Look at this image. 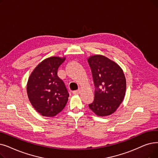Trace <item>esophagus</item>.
Returning a JSON list of instances; mask_svg holds the SVG:
<instances>
[{
	"label": "esophagus",
	"mask_w": 158,
	"mask_h": 158,
	"mask_svg": "<svg viewBox=\"0 0 158 158\" xmlns=\"http://www.w3.org/2000/svg\"><path fill=\"white\" fill-rule=\"evenodd\" d=\"M72 93H73V94H74V95H76V94H79L81 93V90H77L73 91Z\"/></svg>",
	"instance_id": "obj_1"
}]
</instances>
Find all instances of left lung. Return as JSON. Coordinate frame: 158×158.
Segmentation results:
<instances>
[{"label":"left lung","instance_id":"1","mask_svg":"<svg viewBox=\"0 0 158 158\" xmlns=\"http://www.w3.org/2000/svg\"><path fill=\"white\" fill-rule=\"evenodd\" d=\"M95 86L94 99L88 106L99 116L114 113L124 99L126 79L119 66L108 58L95 55L88 58Z\"/></svg>","mask_w":158,"mask_h":158}]
</instances>
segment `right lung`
<instances>
[{"label":"right lung","instance_id":"obj_1","mask_svg":"<svg viewBox=\"0 0 158 158\" xmlns=\"http://www.w3.org/2000/svg\"><path fill=\"white\" fill-rule=\"evenodd\" d=\"M65 58L52 57L42 61L33 71L27 84L32 106L42 115L53 117L64 109L69 94L57 70Z\"/></svg>","mask_w":158,"mask_h":158}]
</instances>
